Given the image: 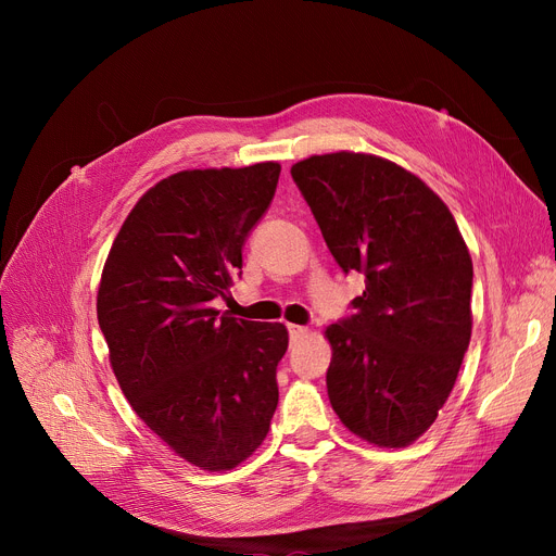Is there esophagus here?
I'll use <instances>...</instances> for the list:
<instances>
[{
	"label": "esophagus",
	"instance_id": "1",
	"mask_svg": "<svg viewBox=\"0 0 556 556\" xmlns=\"http://www.w3.org/2000/svg\"><path fill=\"white\" fill-rule=\"evenodd\" d=\"M288 336H290V342H300L302 338L308 336V329L300 325H288Z\"/></svg>",
	"mask_w": 556,
	"mask_h": 556
}]
</instances>
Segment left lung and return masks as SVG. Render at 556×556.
<instances>
[{
	"label": "left lung",
	"instance_id": "8db88e82",
	"mask_svg": "<svg viewBox=\"0 0 556 556\" xmlns=\"http://www.w3.org/2000/svg\"><path fill=\"white\" fill-rule=\"evenodd\" d=\"M290 173L340 268L365 275L356 313L325 331L329 401L361 440L410 446L434 424L469 349V248L444 200L386 157L338 151Z\"/></svg>",
	"mask_w": 556,
	"mask_h": 556
}]
</instances>
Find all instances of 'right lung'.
<instances>
[{"mask_svg":"<svg viewBox=\"0 0 556 556\" xmlns=\"http://www.w3.org/2000/svg\"><path fill=\"white\" fill-rule=\"evenodd\" d=\"M281 166L193 168L146 191L110 248L97 315L110 367L137 417L202 471H229L266 440L277 410L279 323L218 315L241 248Z\"/></svg>","mask_w":556,"mask_h":556,"instance_id":"right-lung-1","label":"right lung"}]
</instances>
